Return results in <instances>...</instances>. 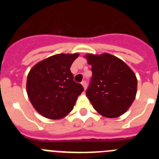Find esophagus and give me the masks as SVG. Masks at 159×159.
<instances>
[{
    "label": "esophagus",
    "instance_id": "34e87169",
    "mask_svg": "<svg viewBox=\"0 0 159 159\" xmlns=\"http://www.w3.org/2000/svg\"><path fill=\"white\" fill-rule=\"evenodd\" d=\"M81 84H82V85H83V87H84V90H86V88H87V82H86V81H85V80L82 81V82H81Z\"/></svg>",
    "mask_w": 159,
    "mask_h": 159
}]
</instances>
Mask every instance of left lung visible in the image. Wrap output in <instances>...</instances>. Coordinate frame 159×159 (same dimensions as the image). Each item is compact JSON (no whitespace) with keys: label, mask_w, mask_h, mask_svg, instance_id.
Wrapping results in <instances>:
<instances>
[{"label":"left lung","mask_w":159,"mask_h":159,"mask_svg":"<svg viewBox=\"0 0 159 159\" xmlns=\"http://www.w3.org/2000/svg\"><path fill=\"white\" fill-rule=\"evenodd\" d=\"M92 76L86 95L95 111L107 118H116L128 110L137 92L134 73L112 55L88 54Z\"/></svg>","instance_id":"8db88e82"}]
</instances>
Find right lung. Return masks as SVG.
Returning <instances> with one entry per match:
<instances>
[{
	"instance_id": "add662e5",
	"label": "right lung",
	"mask_w": 159,
	"mask_h": 159,
	"mask_svg": "<svg viewBox=\"0 0 159 159\" xmlns=\"http://www.w3.org/2000/svg\"><path fill=\"white\" fill-rule=\"evenodd\" d=\"M79 57L57 54L42 60L30 70L27 93L32 106L43 117L59 119L73 109L84 88L73 80L70 67Z\"/></svg>"
}]
</instances>
